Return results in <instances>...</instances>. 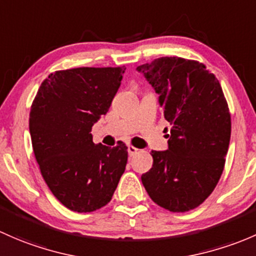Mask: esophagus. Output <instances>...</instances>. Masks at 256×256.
I'll list each match as a JSON object with an SVG mask.
<instances>
[{
	"instance_id": "obj_1",
	"label": "esophagus",
	"mask_w": 256,
	"mask_h": 256,
	"mask_svg": "<svg viewBox=\"0 0 256 256\" xmlns=\"http://www.w3.org/2000/svg\"><path fill=\"white\" fill-rule=\"evenodd\" d=\"M138 152H139V150L136 149V146H128V154H129V156H134V155L138 154Z\"/></svg>"
}]
</instances>
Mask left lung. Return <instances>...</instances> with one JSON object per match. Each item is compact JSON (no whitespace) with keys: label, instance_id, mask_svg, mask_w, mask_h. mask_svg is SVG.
I'll list each match as a JSON object with an SVG mask.
<instances>
[{"label":"left lung","instance_id":"8db88e82","mask_svg":"<svg viewBox=\"0 0 256 256\" xmlns=\"http://www.w3.org/2000/svg\"><path fill=\"white\" fill-rule=\"evenodd\" d=\"M159 94L170 123L168 149L152 150V168L142 175L150 198L170 212L204 204L224 168L230 113L217 80L196 60L164 56L136 68Z\"/></svg>","mask_w":256,"mask_h":256}]
</instances>
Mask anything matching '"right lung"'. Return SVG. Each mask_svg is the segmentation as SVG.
Returning a JSON list of instances; mask_svg holds the SVG:
<instances>
[{
    "mask_svg": "<svg viewBox=\"0 0 256 256\" xmlns=\"http://www.w3.org/2000/svg\"><path fill=\"white\" fill-rule=\"evenodd\" d=\"M124 70L55 71L42 82L32 104L30 132L42 176L58 201L74 212L106 206L126 170L127 146H96L90 133L108 112Z\"/></svg>",
    "mask_w": 256,
    "mask_h": 256,
    "instance_id": "obj_1",
    "label": "right lung"
}]
</instances>
